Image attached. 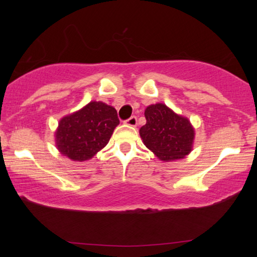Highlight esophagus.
Masks as SVG:
<instances>
[{"label":"esophagus","instance_id":"obj_1","mask_svg":"<svg viewBox=\"0 0 257 257\" xmlns=\"http://www.w3.org/2000/svg\"><path fill=\"white\" fill-rule=\"evenodd\" d=\"M124 123L130 125V127H136V125H137V117H135V116L130 117L129 119L125 120Z\"/></svg>","mask_w":257,"mask_h":257}]
</instances>
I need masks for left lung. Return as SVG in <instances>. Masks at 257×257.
Masks as SVG:
<instances>
[{
    "label": "left lung",
    "instance_id": "1",
    "mask_svg": "<svg viewBox=\"0 0 257 257\" xmlns=\"http://www.w3.org/2000/svg\"><path fill=\"white\" fill-rule=\"evenodd\" d=\"M145 117L147 122L139 130L140 137L160 160L174 161L190 154L194 129L188 118L161 102L147 107Z\"/></svg>",
    "mask_w": 257,
    "mask_h": 257
}]
</instances>
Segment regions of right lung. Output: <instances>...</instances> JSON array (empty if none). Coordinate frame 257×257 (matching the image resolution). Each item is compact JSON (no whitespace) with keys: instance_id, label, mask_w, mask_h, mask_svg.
Instances as JSON below:
<instances>
[{"instance_id":"1","label":"right lung","mask_w":257,"mask_h":257,"mask_svg":"<svg viewBox=\"0 0 257 257\" xmlns=\"http://www.w3.org/2000/svg\"><path fill=\"white\" fill-rule=\"evenodd\" d=\"M118 124L116 109L102 101H90L59 120L56 147L63 156L74 161L89 160L108 144Z\"/></svg>"}]
</instances>
